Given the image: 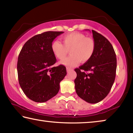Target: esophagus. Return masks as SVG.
Listing matches in <instances>:
<instances>
[{
    "label": "esophagus",
    "instance_id": "obj_1",
    "mask_svg": "<svg viewBox=\"0 0 133 133\" xmlns=\"http://www.w3.org/2000/svg\"><path fill=\"white\" fill-rule=\"evenodd\" d=\"M66 70H67V71L68 72V71H69L70 70H73V69L71 68V67H67Z\"/></svg>",
    "mask_w": 133,
    "mask_h": 133
}]
</instances>
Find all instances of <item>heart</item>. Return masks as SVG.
<instances>
[{"label": "heart", "mask_w": 133, "mask_h": 133, "mask_svg": "<svg viewBox=\"0 0 133 133\" xmlns=\"http://www.w3.org/2000/svg\"><path fill=\"white\" fill-rule=\"evenodd\" d=\"M63 43L55 40L51 43V51L58 59H63L70 50L71 55L61 61L66 66H75L81 62L85 63L91 59L95 52L96 43L93 38L87 37L79 32H73L64 36Z\"/></svg>", "instance_id": "1"}]
</instances>
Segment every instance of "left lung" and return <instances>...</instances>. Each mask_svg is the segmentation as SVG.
<instances>
[{
  "label": "left lung",
  "instance_id": "left-lung-1",
  "mask_svg": "<svg viewBox=\"0 0 133 133\" xmlns=\"http://www.w3.org/2000/svg\"><path fill=\"white\" fill-rule=\"evenodd\" d=\"M96 43L91 59L75 69L76 93L89 103L103 100L111 90L115 80L117 58L113 47L106 38L92 30Z\"/></svg>",
  "mask_w": 133,
  "mask_h": 133
}]
</instances>
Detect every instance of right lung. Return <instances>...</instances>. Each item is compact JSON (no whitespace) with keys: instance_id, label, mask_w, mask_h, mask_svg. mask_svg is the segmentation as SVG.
<instances>
[{"instance_id":"add662e5","label":"right lung","mask_w":133,"mask_h":133,"mask_svg":"<svg viewBox=\"0 0 133 133\" xmlns=\"http://www.w3.org/2000/svg\"><path fill=\"white\" fill-rule=\"evenodd\" d=\"M63 31H49L27 41L18 57L17 70L21 89L30 100L44 103L55 96L67 74L66 67L57 62L51 49L55 38Z\"/></svg>"}]
</instances>
